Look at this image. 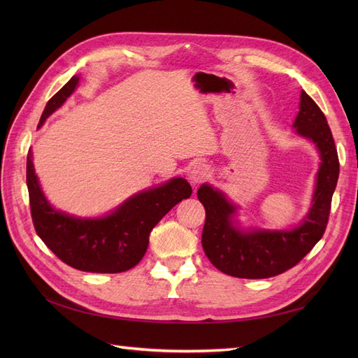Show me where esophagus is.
I'll list each match as a JSON object with an SVG mask.
<instances>
[{"mask_svg":"<svg viewBox=\"0 0 358 358\" xmlns=\"http://www.w3.org/2000/svg\"><path fill=\"white\" fill-rule=\"evenodd\" d=\"M209 178V167L204 164V162H196L191 167L189 171V180L192 183H201L203 180H206Z\"/></svg>","mask_w":358,"mask_h":358,"instance_id":"1","label":"esophagus"}]
</instances>
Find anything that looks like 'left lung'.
<instances>
[{"instance_id": "1", "label": "left lung", "mask_w": 358, "mask_h": 358, "mask_svg": "<svg viewBox=\"0 0 358 358\" xmlns=\"http://www.w3.org/2000/svg\"><path fill=\"white\" fill-rule=\"evenodd\" d=\"M296 133L312 140L320 150L321 164L312 208L292 230L243 231L234 225V206L208 183L197 197L206 209L201 245L209 262L222 273L245 279H264L287 272L318 243L329 222L331 197L339 178V158L331 129L318 104L301 91Z\"/></svg>"}]
</instances>
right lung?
Returning a JSON list of instances; mask_svg holds the SVG:
<instances>
[{"label": "right lung", "mask_w": 358, "mask_h": 358, "mask_svg": "<svg viewBox=\"0 0 358 358\" xmlns=\"http://www.w3.org/2000/svg\"><path fill=\"white\" fill-rule=\"evenodd\" d=\"M79 83L78 76L62 86L48 101L40 117L43 125L62 106ZM27 187L32 224L40 239L61 262L92 273H121L133 268L143 258L149 234L170 209L192 194L189 183L175 178L164 185L136 194L110 215L82 220L55 210L43 194L32 164L27 155Z\"/></svg>", "instance_id": "obj_1"}]
</instances>
